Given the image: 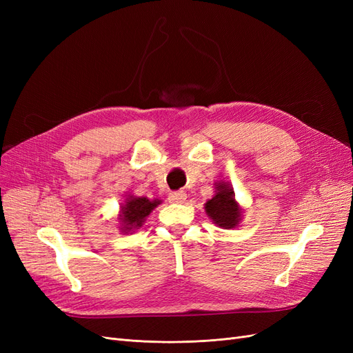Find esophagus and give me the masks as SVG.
<instances>
[{"label":"esophagus","mask_w":353,"mask_h":353,"mask_svg":"<svg viewBox=\"0 0 353 353\" xmlns=\"http://www.w3.org/2000/svg\"><path fill=\"white\" fill-rule=\"evenodd\" d=\"M185 199V191H174V193H169V201L172 203H183Z\"/></svg>","instance_id":"1"}]
</instances>
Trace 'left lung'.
<instances>
[{"instance_id":"8db88e82","label":"left lung","mask_w":353,"mask_h":353,"mask_svg":"<svg viewBox=\"0 0 353 353\" xmlns=\"http://www.w3.org/2000/svg\"><path fill=\"white\" fill-rule=\"evenodd\" d=\"M234 196L236 194H234L231 185L219 181L215 184V196L208 200L205 205L208 216L215 225L223 230L236 228L241 221L243 210Z\"/></svg>"}]
</instances>
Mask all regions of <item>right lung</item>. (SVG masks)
<instances>
[{
    "mask_svg": "<svg viewBox=\"0 0 353 353\" xmlns=\"http://www.w3.org/2000/svg\"><path fill=\"white\" fill-rule=\"evenodd\" d=\"M160 203H162V200L159 199L148 200L147 197H135L131 194L128 196L121 206V231L128 234L140 230L145 218L150 215V212L159 206Z\"/></svg>",
    "mask_w": 353,
    "mask_h": 353,
    "instance_id": "add662e5",
    "label": "right lung"
}]
</instances>
